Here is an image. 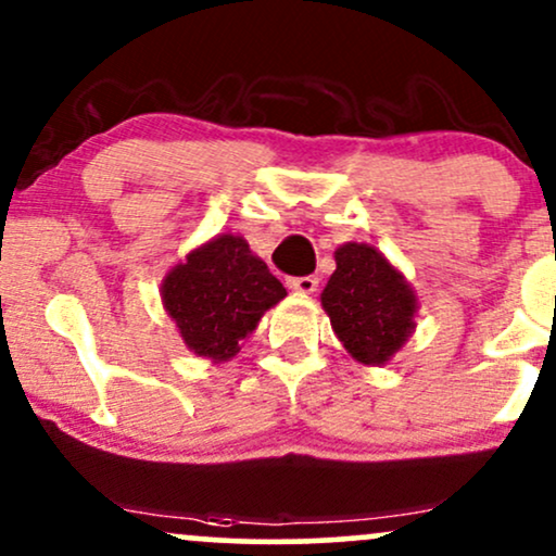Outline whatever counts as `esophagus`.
<instances>
[{
	"label": "esophagus",
	"mask_w": 556,
	"mask_h": 556,
	"mask_svg": "<svg viewBox=\"0 0 556 556\" xmlns=\"http://www.w3.org/2000/svg\"><path fill=\"white\" fill-rule=\"evenodd\" d=\"M287 285H290V290L303 292V295H311V292H316L318 277L316 274H308V277H290L287 279Z\"/></svg>",
	"instance_id": "esophagus-1"
}]
</instances>
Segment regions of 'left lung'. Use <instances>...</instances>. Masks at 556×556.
<instances>
[{"label": "left lung", "instance_id": "8db88e82", "mask_svg": "<svg viewBox=\"0 0 556 556\" xmlns=\"http://www.w3.org/2000/svg\"><path fill=\"white\" fill-rule=\"evenodd\" d=\"M334 261L337 271L321 292L331 329L355 361L381 366L416 327V295L402 274L366 242L337 248Z\"/></svg>", "mask_w": 556, "mask_h": 556}]
</instances>
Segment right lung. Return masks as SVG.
<instances>
[{
  "instance_id": "obj_1",
  "label": "right lung",
  "mask_w": 556,
  "mask_h": 556,
  "mask_svg": "<svg viewBox=\"0 0 556 556\" xmlns=\"http://www.w3.org/2000/svg\"><path fill=\"white\" fill-rule=\"evenodd\" d=\"M287 290L248 242L219 235L188 253L162 285L167 314L195 355L227 361Z\"/></svg>"
}]
</instances>
